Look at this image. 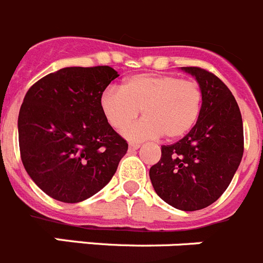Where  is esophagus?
<instances>
[{"label": "esophagus", "instance_id": "obj_1", "mask_svg": "<svg viewBox=\"0 0 263 263\" xmlns=\"http://www.w3.org/2000/svg\"><path fill=\"white\" fill-rule=\"evenodd\" d=\"M128 148H129V151H131V152H132V151H136V149L140 148V144L131 143V144H129V145H128Z\"/></svg>", "mask_w": 263, "mask_h": 263}]
</instances>
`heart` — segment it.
Segmentation results:
<instances>
[{
	"mask_svg": "<svg viewBox=\"0 0 263 263\" xmlns=\"http://www.w3.org/2000/svg\"><path fill=\"white\" fill-rule=\"evenodd\" d=\"M99 107L111 127L120 129L142 110L146 117L123 129L132 141L178 139L198 122L202 110L199 85L176 76L136 74L120 87H107L99 98Z\"/></svg>",
	"mask_w": 263,
	"mask_h": 263,
	"instance_id": "obj_1",
	"label": "heart"
}]
</instances>
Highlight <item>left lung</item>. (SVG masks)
<instances>
[{
	"mask_svg": "<svg viewBox=\"0 0 263 263\" xmlns=\"http://www.w3.org/2000/svg\"><path fill=\"white\" fill-rule=\"evenodd\" d=\"M202 90V110L183 139L161 146L149 178L161 199L182 211L208 207L227 190L243 153L242 118L235 97L212 73L181 68Z\"/></svg>",
	"mask_w": 263,
	"mask_h": 263,
	"instance_id": "1",
	"label": "left lung"
}]
</instances>
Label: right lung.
I'll return each mask as SVG.
<instances>
[{
  "mask_svg": "<svg viewBox=\"0 0 263 263\" xmlns=\"http://www.w3.org/2000/svg\"><path fill=\"white\" fill-rule=\"evenodd\" d=\"M117 77L110 67L63 68L26 93L18 117L23 166L59 202L79 203L102 190L127 153L99 107Z\"/></svg>",
  "mask_w": 263,
  "mask_h": 263,
  "instance_id": "obj_1",
  "label": "right lung"
}]
</instances>
